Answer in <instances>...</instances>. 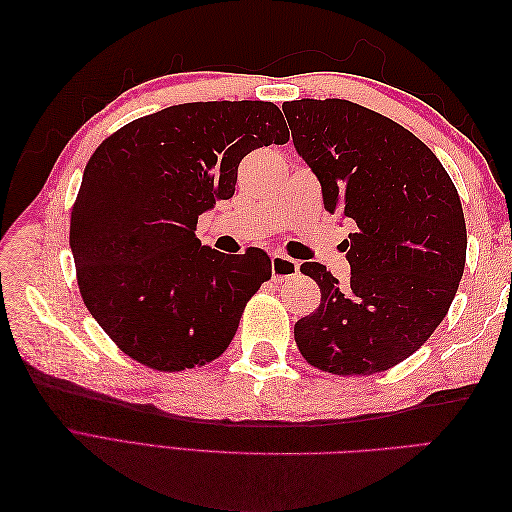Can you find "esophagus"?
Segmentation results:
<instances>
[{"instance_id": "obj_1", "label": "esophagus", "mask_w": 512, "mask_h": 512, "mask_svg": "<svg viewBox=\"0 0 512 512\" xmlns=\"http://www.w3.org/2000/svg\"><path fill=\"white\" fill-rule=\"evenodd\" d=\"M299 267H301L299 260H294V258L284 256V254H275L271 258V273H273L275 282L292 280V277L299 273Z\"/></svg>"}]
</instances>
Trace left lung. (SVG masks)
<instances>
[{
    "mask_svg": "<svg viewBox=\"0 0 512 512\" xmlns=\"http://www.w3.org/2000/svg\"><path fill=\"white\" fill-rule=\"evenodd\" d=\"M282 111L324 209L356 224L348 286L320 262L301 265L320 305L294 324V342L329 374L391 369L438 329L459 288L468 235L455 183L421 138L361 104L303 98Z\"/></svg>",
    "mask_w": 512,
    "mask_h": 512,
    "instance_id": "8db88e82",
    "label": "left lung"
}]
</instances>
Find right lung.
Segmentation results:
<instances>
[{
  "mask_svg": "<svg viewBox=\"0 0 512 512\" xmlns=\"http://www.w3.org/2000/svg\"><path fill=\"white\" fill-rule=\"evenodd\" d=\"M288 138L273 102H190L134 119L94 151L70 247L89 314L130 359L183 371L228 348L271 260L200 245L198 215L232 198L247 153Z\"/></svg>",
  "mask_w": 512,
  "mask_h": 512,
  "instance_id": "right-lung-1",
  "label": "right lung"
}]
</instances>
